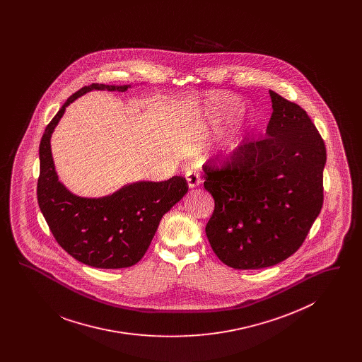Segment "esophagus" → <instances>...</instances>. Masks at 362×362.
I'll use <instances>...</instances> for the list:
<instances>
[{"label":"esophagus","instance_id":"esophagus-1","mask_svg":"<svg viewBox=\"0 0 362 362\" xmlns=\"http://www.w3.org/2000/svg\"><path fill=\"white\" fill-rule=\"evenodd\" d=\"M186 180H187V183H189L191 189L199 186V183H201L199 173H197L195 170H189V173H186Z\"/></svg>","mask_w":362,"mask_h":362}]
</instances>
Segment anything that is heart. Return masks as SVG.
I'll return each instance as SVG.
<instances>
[{
    "instance_id": "1",
    "label": "heart",
    "mask_w": 362,
    "mask_h": 362,
    "mask_svg": "<svg viewBox=\"0 0 362 362\" xmlns=\"http://www.w3.org/2000/svg\"><path fill=\"white\" fill-rule=\"evenodd\" d=\"M236 110H238V103L233 98L217 93L207 98L199 112V117L209 118V119H217V118H224ZM245 134H247V127L236 129V132L229 139V149H236L240 145L243 138L245 137Z\"/></svg>"
}]
</instances>
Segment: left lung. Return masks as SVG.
Returning a JSON list of instances; mask_svg holds the SVG:
<instances>
[{
	"mask_svg": "<svg viewBox=\"0 0 362 362\" xmlns=\"http://www.w3.org/2000/svg\"><path fill=\"white\" fill-rule=\"evenodd\" d=\"M266 136L207 160L204 187L214 211L206 224L218 259L238 270L270 267L305 240L323 206L325 141L304 108L270 90Z\"/></svg>",
	"mask_w": 362,
	"mask_h": 362,
	"instance_id": "obj_1",
	"label": "left lung"
}]
</instances>
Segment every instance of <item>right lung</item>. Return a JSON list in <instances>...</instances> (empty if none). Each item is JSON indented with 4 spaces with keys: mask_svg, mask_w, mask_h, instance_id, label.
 Returning a JSON list of instances; mask_svg holds the SVG:
<instances>
[{
    "mask_svg": "<svg viewBox=\"0 0 362 362\" xmlns=\"http://www.w3.org/2000/svg\"><path fill=\"white\" fill-rule=\"evenodd\" d=\"M129 86H83L55 114L39 145L36 195L40 211L57 243L73 258L98 269L136 264L151 245L163 216L189 191L183 176H173L160 183H134L100 199H86L70 194L58 182L50 136L66 105L92 89L124 92Z\"/></svg>",
    "mask_w": 362,
    "mask_h": 362,
    "instance_id": "1",
    "label": "right lung"
}]
</instances>
